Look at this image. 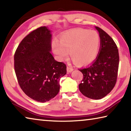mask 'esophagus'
Returning <instances> with one entry per match:
<instances>
[{
  "mask_svg": "<svg viewBox=\"0 0 131 131\" xmlns=\"http://www.w3.org/2000/svg\"><path fill=\"white\" fill-rule=\"evenodd\" d=\"M73 70V68L70 66H67V72L68 73H71Z\"/></svg>",
  "mask_w": 131,
  "mask_h": 131,
  "instance_id": "34e87169",
  "label": "esophagus"
}]
</instances>
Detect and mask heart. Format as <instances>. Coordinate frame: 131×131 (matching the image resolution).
Returning a JSON list of instances; mask_svg holds the SVG:
<instances>
[{"label":"heart","instance_id":"b5f03b06","mask_svg":"<svg viewBox=\"0 0 131 131\" xmlns=\"http://www.w3.org/2000/svg\"><path fill=\"white\" fill-rule=\"evenodd\" d=\"M101 38L96 31L79 28L68 31L62 35L60 42L52 43L53 52L61 61L67 60L70 56L77 65H88L98 55Z\"/></svg>","mask_w":131,"mask_h":131}]
</instances>
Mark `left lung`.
I'll return each mask as SVG.
<instances>
[{"label":"left lung","mask_w":131,"mask_h":131,"mask_svg":"<svg viewBox=\"0 0 131 131\" xmlns=\"http://www.w3.org/2000/svg\"><path fill=\"white\" fill-rule=\"evenodd\" d=\"M101 38L98 55L90 66L79 69L83 74L79 90L86 97L100 99L111 92L116 85L119 54L113 39L101 28L95 26Z\"/></svg>","instance_id":"left-lung-1"}]
</instances>
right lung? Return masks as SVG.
I'll list each match as a JSON object with an SVG mask.
<instances>
[{"mask_svg": "<svg viewBox=\"0 0 131 131\" xmlns=\"http://www.w3.org/2000/svg\"><path fill=\"white\" fill-rule=\"evenodd\" d=\"M51 30L36 29L24 37L14 54V69L24 92L39 102L49 101L58 94L59 80L66 74V66L55 61L51 50Z\"/></svg>", "mask_w": 131, "mask_h": 131, "instance_id": "1", "label": "right lung"}]
</instances>
